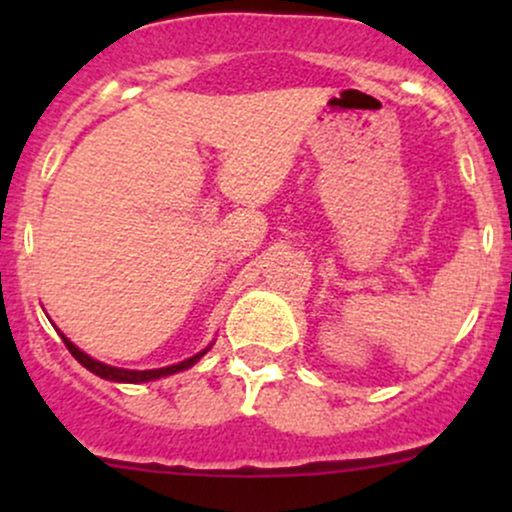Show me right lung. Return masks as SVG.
I'll list each match as a JSON object with an SVG mask.
<instances>
[{
    "label": "right lung",
    "instance_id": "add662e5",
    "mask_svg": "<svg viewBox=\"0 0 512 512\" xmlns=\"http://www.w3.org/2000/svg\"><path fill=\"white\" fill-rule=\"evenodd\" d=\"M60 332V330H57ZM60 337H62V342L67 344V349H69V354H72L76 361L81 363V366H84L86 370H91L93 375H98V378H103V380H113V383H132V385H139V383H149V380H158V378H168V375H173V373H180V370H187V368H192L195 366V363L199 361V358H202L204 354H207V351L211 349V346H214V342H211L207 349H202L199 351V354H195V356H190V358H185V361H180V363H173V366H166V368H151V370H129V368H117V366H108V363H103V361H98V358H91L86 354V351H81L79 346H76L74 342H69L67 337H64V334L60 332Z\"/></svg>",
    "mask_w": 512,
    "mask_h": 512
}]
</instances>
